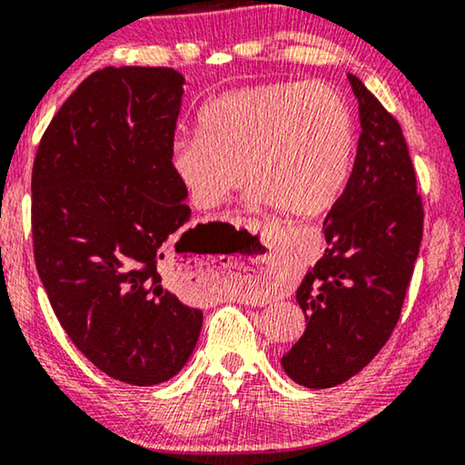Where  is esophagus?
<instances>
[{
	"label": "esophagus",
	"mask_w": 465,
	"mask_h": 465,
	"mask_svg": "<svg viewBox=\"0 0 465 465\" xmlns=\"http://www.w3.org/2000/svg\"><path fill=\"white\" fill-rule=\"evenodd\" d=\"M248 269L254 273V277H265L272 269V256H256Z\"/></svg>",
	"instance_id": "1"
}]
</instances>
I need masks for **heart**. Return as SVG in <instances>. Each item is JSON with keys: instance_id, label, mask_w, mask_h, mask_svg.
<instances>
[{"instance_id": "1", "label": "heart", "mask_w": 465, "mask_h": 465, "mask_svg": "<svg viewBox=\"0 0 465 465\" xmlns=\"http://www.w3.org/2000/svg\"><path fill=\"white\" fill-rule=\"evenodd\" d=\"M203 135H179L171 169L193 206L213 211L242 188L292 219L330 211L349 179L355 121L325 83L273 81L240 87L200 113Z\"/></svg>"}]
</instances>
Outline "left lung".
I'll list each match as a JSON object with an SVG mask.
<instances>
[{"instance_id": "obj_1", "label": "left lung", "mask_w": 465, "mask_h": 465, "mask_svg": "<svg viewBox=\"0 0 465 465\" xmlns=\"http://www.w3.org/2000/svg\"><path fill=\"white\" fill-rule=\"evenodd\" d=\"M357 156L323 221L328 248L296 290L307 330L282 357L307 388H331L382 351L401 317L424 233V206L399 121L355 74Z\"/></svg>"}]
</instances>
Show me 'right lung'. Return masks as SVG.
Segmentation results:
<instances>
[{
    "instance_id": "add662e5",
    "label": "right lung",
    "mask_w": 465,
    "mask_h": 465,
    "mask_svg": "<svg viewBox=\"0 0 465 465\" xmlns=\"http://www.w3.org/2000/svg\"><path fill=\"white\" fill-rule=\"evenodd\" d=\"M183 77L106 66L41 137L31 179L33 254L55 317L106 376L161 384L188 363L203 311L173 292L185 190L171 169Z\"/></svg>"
}]
</instances>
